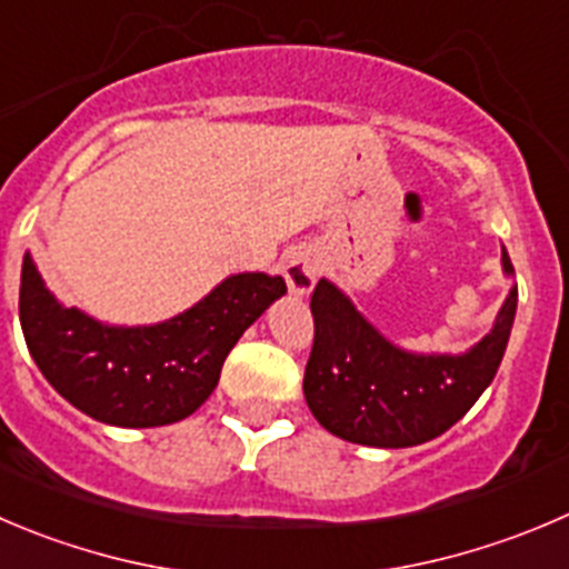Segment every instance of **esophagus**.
I'll list each match as a JSON object with an SVG mask.
<instances>
[{
  "label": "esophagus",
  "instance_id": "1",
  "mask_svg": "<svg viewBox=\"0 0 569 569\" xmlns=\"http://www.w3.org/2000/svg\"><path fill=\"white\" fill-rule=\"evenodd\" d=\"M284 279L293 296L312 293L318 281V262L310 251H293L284 262Z\"/></svg>",
  "mask_w": 569,
  "mask_h": 569
}]
</instances>
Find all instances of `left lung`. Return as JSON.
<instances>
[{"label": "left lung", "mask_w": 569, "mask_h": 569, "mask_svg": "<svg viewBox=\"0 0 569 569\" xmlns=\"http://www.w3.org/2000/svg\"><path fill=\"white\" fill-rule=\"evenodd\" d=\"M500 262L513 279L506 248ZM310 307L316 343L305 399L318 425L343 441L402 450L450 430L491 386L511 338L517 284L511 281L495 327L461 355L402 349L329 279L318 281Z\"/></svg>", "instance_id": "1"}]
</instances>
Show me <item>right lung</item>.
Listing matches in <instances>:
<instances>
[{
  "label": "right lung",
  "instance_id": "obj_1",
  "mask_svg": "<svg viewBox=\"0 0 569 569\" xmlns=\"http://www.w3.org/2000/svg\"><path fill=\"white\" fill-rule=\"evenodd\" d=\"M284 293L281 276L231 273L167 321L117 327L61 305L27 251L19 318L41 375L80 413L113 427H161L212 397L229 351Z\"/></svg>",
  "mask_w": 569,
  "mask_h": 569
}]
</instances>
